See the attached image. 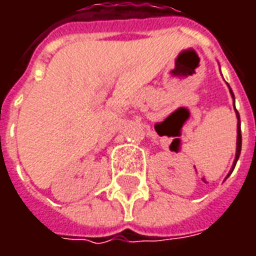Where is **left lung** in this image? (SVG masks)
I'll use <instances>...</instances> for the list:
<instances>
[{
	"label": "left lung",
	"instance_id": "left-lung-1",
	"mask_svg": "<svg viewBox=\"0 0 256 256\" xmlns=\"http://www.w3.org/2000/svg\"><path fill=\"white\" fill-rule=\"evenodd\" d=\"M229 90H230V94L233 97V101H234V94H233V92H232L230 86H229ZM234 111H236V116H237V146H236V158H234V162H233V166H232L230 172L228 174V177L230 176L232 172H233V168L236 166L237 160H238V156H240V152H242V128H240V115H238V112H237L236 106H234ZM226 177V178H228Z\"/></svg>",
	"mask_w": 256,
	"mask_h": 256
}]
</instances>
